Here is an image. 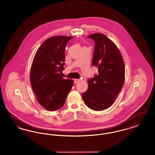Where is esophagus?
Returning a JSON list of instances; mask_svg holds the SVG:
<instances>
[{
  "mask_svg": "<svg viewBox=\"0 0 155 155\" xmlns=\"http://www.w3.org/2000/svg\"><path fill=\"white\" fill-rule=\"evenodd\" d=\"M79 81H80V80H79V79H74V84H77V82H78Z\"/></svg>",
  "mask_w": 155,
  "mask_h": 155,
  "instance_id": "1",
  "label": "esophagus"
}]
</instances>
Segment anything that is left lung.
<instances>
[{"label":"left lung","instance_id":"obj_1","mask_svg":"<svg viewBox=\"0 0 155 155\" xmlns=\"http://www.w3.org/2000/svg\"><path fill=\"white\" fill-rule=\"evenodd\" d=\"M95 41L92 61L98 73L89 79L88 89L82 96L92 110H103L110 107L122 88L125 80V65L116 44L101 33L89 35Z\"/></svg>","mask_w":155,"mask_h":155}]
</instances>
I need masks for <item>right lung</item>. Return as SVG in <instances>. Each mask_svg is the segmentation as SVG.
<instances>
[{"mask_svg":"<svg viewBox=\"0 0 155 155\" xmlns=\"http://www.w3.org/2000/svg\"><path fill=\"white\" fill-rule=\"evenodd\" d=\"M73 37L54 36L38 48L32 64L30 80L38 102L45 109L54 111L65 103L74 81L64 79L65 48Z\"/></svg>","mask_w":155,"mask_h":155,"instance_id":"right-lung-1","label":"right lung"}]
</instances>
